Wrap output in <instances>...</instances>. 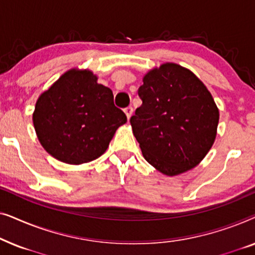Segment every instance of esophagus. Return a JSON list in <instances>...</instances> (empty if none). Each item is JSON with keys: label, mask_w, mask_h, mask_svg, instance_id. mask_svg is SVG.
Listing matches in <instances>:
<instances>
[{"label": "esophagus", "mask_w": 255, "mask_h": 255, "mask_svg": "<svg viewBox=\"0 0 255 255\" xmlns=\"http://www.w3.org/2000/svg\"><path fill=\"white\" fill-rule=\"evenodd\" d=\"M124 113L127 114L128 120H130V117L132 116V114H133V108H132L131 106H130V107H128V108H125V109H124Z\"/></svg>", "instance_id": "esophagus-1"}]
</instances>
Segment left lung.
<instances>
[{"label":"left lung","instance_id":"8db88e82","mask_svg":"<svg viewBox=\"0 0 255 255\" xmlns=\"http://www.w3.org/2000/svg\"><path fill=\"white\" fill-rule=\"evenodd\" d=\"M142 104L130 118L146 161L166 175L191 169L211 148L219 113L211 94L188 69L165 64L145 75Z\"/></svg>","mask_w":255,"mask_h":255}]
</instances>
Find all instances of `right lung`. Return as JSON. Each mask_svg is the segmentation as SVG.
<instances>
[{"label":"right lung","mask_w":255,"mask_h":255,"mask_svg":"<svg viewBox=\"0 0 255 255\" xmlns=\"http://www.w3.org/2000/svg\"><path fill=\"white\" fill-rule=\"evenodd\" d=\"M89 71L71 69L38 99L33 125L43 147L66 163L89 162L106 152L127 115L110 88Z\"/></svg>","instance_id":"1"}]
</instances>
